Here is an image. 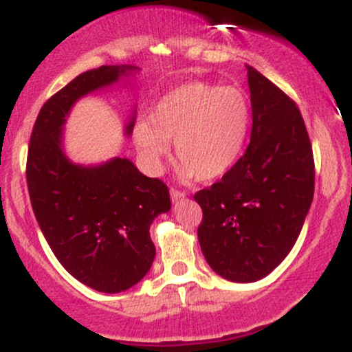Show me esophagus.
<instances>
[{
    "instance_id": "34e87169",
    "label": "esophagus",
    "mask_w": 352,
    "mask_h": 352,
    "mask_svg": "<svg viewBox=\"0 0 352 352\" xmlns=\"http://www.w3.org/2000/svg\"><path fill=\"white\" fill-rule=\"evenodd\" d=\"M170 197H172V201H179L180 199H184L185 193L180 192V190H177V188H170Z\"/></svg>"
}]
</instances>
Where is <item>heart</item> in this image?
Listing matches in <instances>:
<instances>
[{"mask_svg":"<svg viewBox=\"0 0 352 352\" xmlns=\"http://www.w3.org/2000/svg\"><path fill=\"white\" fill-rule=\"evenodd\" d=\"M250 107L235 87L192 80L153 104L147 120H137L132 139L145 167L159 172L173 140L184 179L213 180L225 175L243 148Z\"/></svg>","mask_w":352,"mask_h":352,"instance_id":"heart-1","label":"heart"}]
</instances>
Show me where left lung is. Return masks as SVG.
<instances>
[{"label": "left lung", "instance_id": "8db88e82", "mask_svg": "<svg viewBox=\"0 0 352 352\" xmlns=\"http://www.w3.org/2000/svg\"><path fill=\"white\" fill-rule=\"evenodd\" d=\"M248 69L252 137L220 182L195 193L204 210L199 241L217 274L265 278L288 256L314 193L313 148L300 109L254 67Z\"/></svg>", "mask_w": 352, "mask_h": 352}]
</instances>
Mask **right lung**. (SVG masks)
Listing matches in <instances>:
<instances>
[{"instance_id":"obj_1","label":"right lung","mask_w":352,"mask_h":352,"mask_svg":"<svg viewBox=\"0 0 352 352\" xmlns=\"http://www.w3.org/2000/svg\"><path fill=\"white\" fill-rule=\"evenodd\" d=\"M137 71L131 64L100 66L72 79L41 107L28 151V190L47 245L76 280L100 293L125 292L147 274L155 258L148 230L170 210V195L162 180L145 177L125 157L71 162L63 131L80 98ZM134 122L135 109L125 135Z\"/></svg>"}]
</instances>
